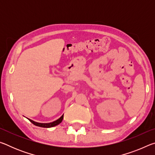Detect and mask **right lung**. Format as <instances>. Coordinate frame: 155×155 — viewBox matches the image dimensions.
Wrapping results in <instances>:
<instances>
[{"instance_id": "add662e5", "label": "right lung", "mask_w": 155, "mask_h": 155, "mask_svg": "<svg viewBox=\"0 0 155 155\" xmlns=\"http://www.w3.org/2000/svg\"><path fill=\"white\" fill-rule=\"evenodd\" d=\"M63 119H64V115H62L61 117H59L58 120H55V121L52 122H50V123H40V122H37L33 121V120H31V119H28V120H29V121L33 123L34 125L35 126H38V127H44V128H51V127H55V126L59 124L60 123L62 122Z\"/></svg>"}]
</instances>
